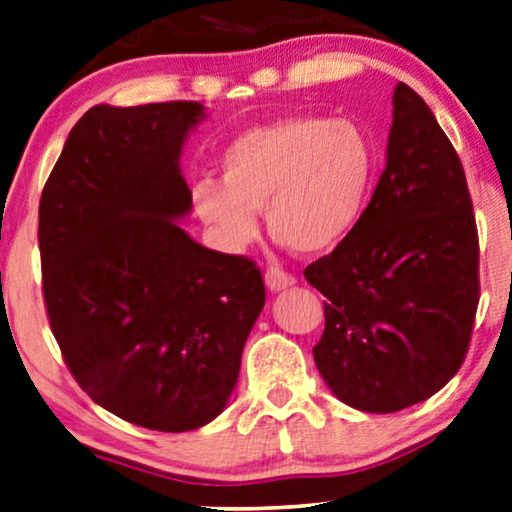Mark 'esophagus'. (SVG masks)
Masks as SVG:
<instances>
[{"label":"esophagus","instance_id":"esophagus-1","mask_svg":"<svg viewBox=\"0 0 512 512\" xmlns=\"http://www.w3.org/2000/svg\"><path fill=\"white\" fill-rule=\"evenodd\" d=\"M264 282L266 287H269V292H282V289L292 287L296 280L282 269H269L264 276Z\"/></svg>","mask_w":512,"mask_h":512}]
</instances>
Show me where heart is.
Instances as JSON below:
<instances>
[{"mask_svg": "<svg viewBox=\"0 0 512 512\" xmlns=\"http://www.w3.org/2000/svg\"><path fill=\"white\" fill-rule=\"evenodd\" d=\"M375 165V144L356 121L285 117L236 135L220 156V181H197L190 202L230 253L257 239L264 211L280 243L322 255L352 234Z\"/></svg>", "mask_w": 512, "mask_h": 512, "instance_id": "heart-1", "label": "heart"}]
</instances>
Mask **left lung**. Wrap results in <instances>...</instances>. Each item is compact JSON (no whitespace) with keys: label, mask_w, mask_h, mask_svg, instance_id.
Returning a JSON list of instances; mask_svg holds the SVG:
<instances>
[{"label":"left lung","mask_w":512,"mask_h":512,"mask_svg":"<svg viewBox=\"0 0 512 512\" xmlns=\"http://www.w3.org/2000/svg\"><path fill=\"white\" fill-rule=\"evenodd\" d=\"M305 280L326 296L312 356L347 407L393 414L460 370L478 308L474 207L451 140L404 82L368 209Z\"/></svg>","instance_id":"1"}]
</instances>
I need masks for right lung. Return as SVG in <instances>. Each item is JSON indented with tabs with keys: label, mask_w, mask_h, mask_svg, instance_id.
<instances>
[{
	"label": "right lung",
	"mask_w": 512,
	"mask_h": 512,
	"mask_svg": "<svg viewBox=\"0 0 512 512\" xmlns=\"http://www.w3.org/2000/svg\"><path fill=\"white\" fill-rule=\"evenodd\" d=\"M200 103L94 105L68 133L38 207L43 296L64 361L124 421L188 432L223 414L264 308L246 257L204 248L181 220Z\"/></svg>",
	"instance_id": "add662e5"
}]
</instances>
